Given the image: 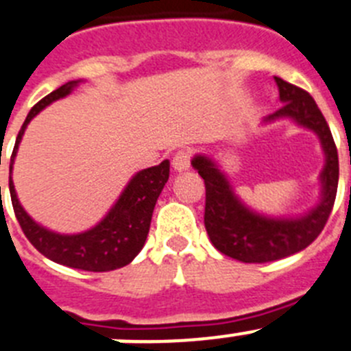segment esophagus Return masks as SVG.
<instances>
[{
  "label": "esophagus",
  "mask_w": 351,
  "mask_h": 351,
  "mask_svg": "<svg viewBox=\"0 0 351 351\" xmlns=\"http://www.w3.org/2000/svg\"><path fill=\"white\" fill-rule=\"evenodd\" d=\"M191 160H193V152L191 150H178L173 157V167L176 171H185L191 166Z\"/></svg>",
  "instance_id": "obj_1"
}]
</instances>
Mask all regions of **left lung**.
Masks as SVG:
<instances>
[{
  "mask_svg": "<svg viewBox=\"0 0 351 351\" xmlns=\"http://www.w3.org/2000/svg\"><path fill=\"white\" fill-rule=\"evenodd\" d=\"M276 83L285 104L281 109L268 114L267 120L293 118L318 134L327 155L322 173V203L313 212L297 221L261 217L234 197L228 180L210 158L197 155L193 160V166L205 180V228L213 247L243 263H267L306 249L327 224L337 194L339 158L327 120L306 90L281 77H276Z\"/></svg>",
  "mask_w": 351,
  "mask_h": 351,
  "instance_id": "8db88e82",
  "label": "left lung"
}]
</instances>
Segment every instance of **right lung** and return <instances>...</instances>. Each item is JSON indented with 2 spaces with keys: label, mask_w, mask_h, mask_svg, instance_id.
<instances>
[{
  "label": "right lung",
  "mask_w": 351,
  "mask_h": 351,
  "mask_svg": "<svg viewBox=\"0 0 351 351\" xmlns=\"http://www.w3.org/2000/svg\"><path fill=\"white\" fill-rule=\"evenodd\" d=\"M75 84L77 81H70L58 90L51 91L40 102L33 106L21 127L19 136L15 139L10 157V173L26 125L47 104L69 95ZM167 178H169V160H162L158 166L139 171L130 180V184L127 185L120 199L117 201V205L112 206L106 219L93 230L79 234H58L38 226L21 206L12 176L8 187H10L15 217L19 221V226L26 234V239L32 242L36 251L42 252L49 260L66 265L70 268H79L86 272H109V270H117L129 265L143 249L148 230H150L155 203H157L158 194L162 193Z\"/></svg>",
  "instance_id": "1"
}]
</instances>
